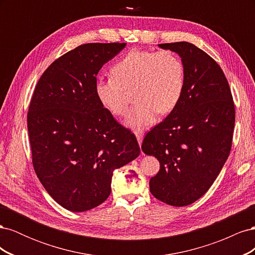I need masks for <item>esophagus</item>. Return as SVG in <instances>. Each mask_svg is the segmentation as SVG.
Returning a JSON list of instances; mask_svg holds the SVG:
<instances>
[{
	"label": "esophagus",
	"mask_w": 255,
	"mask_h": 255,
	"mask_svg": "<svg viewBox=\"0 0 255 255\" xmlns=\"http://www.w3.org/2000/svg\"><path fill=\"white\" fill-rule=\"evenodd\" d=\"M135 135H136V138H137V140H138V143L141 144L142 138H143V130H141V129L135 130Z\"/></svg>",
	"instance_id": "34e87169"
}]
</instances>
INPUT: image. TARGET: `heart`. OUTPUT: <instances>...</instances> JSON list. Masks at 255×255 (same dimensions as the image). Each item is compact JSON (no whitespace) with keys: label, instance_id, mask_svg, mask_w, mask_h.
<instances>
[{"label":"heart","instance_id":"1","mask_svg":"<svg viewBox=\"0 0 255 255\" xmlns=\"http://www.w3.org/2000/svg\"><path fill=\"white\" fill-rule=\"evenodd\" d=\"M112 78H99L96 95L101 105L118 117L126 116L134 89L137 102L126 120L134 129L151 126L157 114L170 113L179 103L185 83L181 58L169 50H132L112 68Z\"/></svg>","mask_w":255,"mask_h":255}]
</instances>
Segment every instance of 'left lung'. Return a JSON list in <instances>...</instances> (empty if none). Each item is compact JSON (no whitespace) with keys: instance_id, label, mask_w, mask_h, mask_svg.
<instances>
[{"instance_id":"obj_1","label":"left lung","mask_w":255,"mask_h":255,"mask_svg":"<svg viewBox=\"0 0 255 255\" xmlns=\"http://www.w3.org/2000/svg\"><path fill=\"white\" fill-rule=\"evenodd\" d=\"M158 45L181 56L185 83L179 103L146 133L141 149L160 165L151 194L186 206L210 189L229 157L235 106L225 73L208 54L185 41Z\"/></svg>"}]
</instances>
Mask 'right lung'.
<instances>
[{
    "instance_id": "add662e5",
    "label": "right lung",
    "mask_w": 255,
    "mask_h": 255,
    "mask_svg": "<svg viewBox=\"0 0 255 255\" xmlns=\"http://www.w3.org/2000/svg\"><path fill=\"white\" fill-rule=\"evenodd\" d=\"M125 42L79 45L48 67L27 113L34 170L55 201L71 212L89 211L111 195L115 169L140 153L130 129L99 102L97 74Z\"/></svg>"
}]
</instances>
